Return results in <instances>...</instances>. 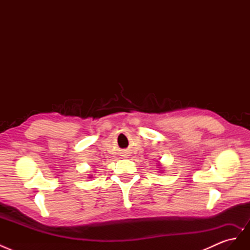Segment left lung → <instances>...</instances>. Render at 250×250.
<instances>
[{
  "instance_id": "left-lung-1",
  "label": "left lung",
  "mask_w": 250,
  "mask_h": 250,
  "mask_svg": "<svg viewBox=\"0 0 250 250\" xmlns=\"http://www.w3.org/2000/svg\"><path fill=\"white\" fill-rule=\"evenodd\" d=\"M158 168H160V169H158V170H160V172H161V171H162V172L164 171L163 168H162V165H161V164H158Z\"/></svg>"
}]
</instances>
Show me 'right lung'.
I'll use <instances>...</instances> for the list:
<instances>
[{
  "label": "right lung",
  "mask_w": 250,
  "mask_h": 250,
  "mask_svg": "<svg viewBox=\"0 0 250 250\" xmlns=\"http://www.w3.org/2000/svg\"><path fill=\"white\" fill-rule=\"evenodd\" d=\"M93 177V175H89V177L88 178H92Z\"/></svg>",
  "instance_id": "obj_1"
}]
</instances>
